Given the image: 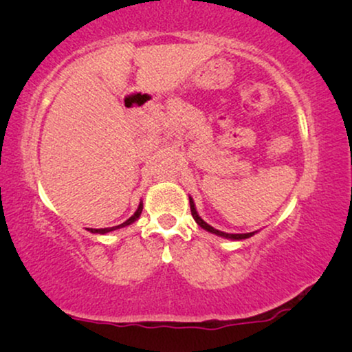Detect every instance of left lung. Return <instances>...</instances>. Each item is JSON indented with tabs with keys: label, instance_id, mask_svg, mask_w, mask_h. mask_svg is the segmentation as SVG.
<instances>
[{
	"label": "left lung",
	"instance_id": "left-lung-1",
	"mask_svg": "<svg viewBox=\"0 0 352 352\" xmlns=\"http://www.w3.org/2000/svg\"><path fill=\"white\" fill-rule=\"evenodd\" d=\"M189 201H190V211H192V218L195 219V223L199 224L201 229L208 230V232H211V234H216V235H219V237L232 239V240H243V239H248V237H252V235H254V232H248V234H226V232H221V230H218V229L211 228V226H210V224H206L205 221L200 218L199 213H197V210H195V205H194V200H192L190 197H189Z\"/></svg>",
	"mask_w": 352,
	"mask_h": 352
}]
</instances>
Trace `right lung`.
Masks as SVG:
<instances>
[{
    "mask_svg": "<svg viewBox=\"0 0 352 352\" xmlns=\"http://www.w3.org/2000/svg\"><path fill=\"white\" fill-rule=\"evenodd\" d=\"M141 213H142V201L141 204H139V206H138V210H136V213H134L131 218L129 219H126L124 221L123 224H120V226H115V228H104V229H88L89 232H93V234H107V232H112V230H115V229H120V228H124V226H129V224H133L134 221H136L139 216H141Z\"/></svg>",
    "mask_w": 352,
    "mask_h": 352,
    "instance_id": "add662e5",
    "label": "right lung"
}]
</instances>
